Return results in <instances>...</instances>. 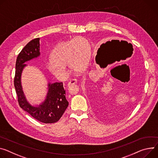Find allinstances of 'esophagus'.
<instances>
[{
  "instance_id": "esophagus-1",
  "label": "esophagus",
  "mask_w": 158,
  "mask_h": 158,
  "mask_svg": "<svg viewBox=\"0 0 158 158\" xmlns=\"http://www.w3.org/2000/svg\"><path fill=\"white\" fill-rule=\"evenodd\" d=\"M77 82V79H72L71 81H70L67 84V86H69V85H73V84H76Z\"/></svg>"
}]
</instances>
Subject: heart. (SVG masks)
I'll return each mask as SVG.
<instances>
[{
    "instance_id": "heart-1",
    "label": "heart",
    "mask_w": 158,
    "mask_h": 158,
    "mask_svg": "<svg viewBox=\"0 0 158 158\" xmlns=\"http://www.w3.org/2000/svg\"><path fill=\"white\" fill-rule=\"evenodd\" d=\"M89 59V42L84 38L76 37L57 45L45 64L50 73L64 80L67 76V64L74 71L82 70L86 68Z\"/></svg>"
}]
</instances>
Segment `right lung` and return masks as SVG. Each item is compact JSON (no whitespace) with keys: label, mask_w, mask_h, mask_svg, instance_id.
Instances as JSON below:
<instances>
[{"label":"right lung","mask_w":158,"mask_h":158,"mask_svg":"<svg viewBox=\"0 0 158 158\" xmlns=\"http://www.w3.org/2000/svg\"><path fill=\"white\" fill-rule=\"evenodd\" d=\"M40 38L30 41L23 48L17 57L14 87L20 107L39 122L53 123L59 121L69 105L62 82L48 83V92L45 99L39 105L33 106L27 101L23 90L21 74L25 62L40 55Z\"/></svg>","instance_id":"right-lung-1"}]
</instances>
